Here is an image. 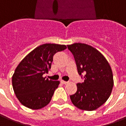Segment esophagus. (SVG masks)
<instances>
[{
  "mask_svg": "<svg viewBox=\"0 0 126 126\" xmlns=\"http://www.w3.org/2000/svg\"><path fill=\"white\" fill-rule=\"evenodd\" d=\"M61 83H63V84H67L68 83V81H63V80H61Z\"/></svg>",
  "mask_w": 126,
  "mask_h": 126,
  "instance_id": "1",
  "label": "esophagus"
}]
</instances>
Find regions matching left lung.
Here are the masks:
<instances>
[{
	"label": "left lung",
	"mask_w": 126,
	"mask_h": 126,
	"mask_svg": "<svg viewBox=\"0 0 126 126\" xmlns=\"http://www.w3.org/2000/svg\"><path fill=\"white\" fill-rule=\"evenodd\" d=\"M72 53L79 75L84 81L78 83L77 91L70 95L72 104L84 111H94L102 106L112 92L113 72L106 58L97 49L84 43L67 45Z\"/></svg>",
	"instance_id": "left-lung-1"
}]
</instances>
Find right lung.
I'll use <instances>...</instances> for the list:
<instances>
[{
	"label": "right lung",
	"mask_w": 126,
	"mask_h": 126,
	"mask_svg": "<svg viewBox=\"0 0 126 126\" xmlns=\"http://www.w3.org/2000/svg\"><path fill=\"white\" fill-rule=\"evenodd\" d=\"M66 48L65 45L43 44L19 63L12 76V85L16 97L23 106L36 110L50 103L60 82L47 79L43 74L50 69L54 54Z\"/></svg>",
	"instance_id": "obj_1"
}]
</instances>
